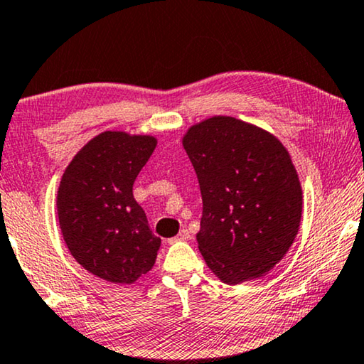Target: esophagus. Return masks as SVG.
Instances as JSON below:
<instances>
[{
	"mask_svg": "<svg viewBox=\"0 0 364 364\" xmlns=\"http://www.w3.org/2000/svg\"><path fill=\"white\" fill-rule=\"evenodd\" d=\"M189 237H191V235H189V231H188V229H181V231L178 232L176 237L168 239V242L173 244V242H178V240H188Z\"/></svg>",
	"mask_w": 364,
	"mask_h": 364,
	"instance_id": "esophagus-1",
	"label": "esophagus"
}]
</instances>
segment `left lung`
<instances>
[{"label": "left lung", "mask_w": 364, "mask_h": 364, "mask_svg": "<svg viewBox=\"0 0 364 364\" xmlns=\"http://www.w3.org/2000/svg\"><path fill=\"white\" fill-rule=\"evenodd\" d=\"M183 146L203 198L196 240L224 284L262 277L299 232L301 188L289 151L274 135L232 117L191 127Z\"/></svg>", "instance_id": "8db88e82"}]
</instances>
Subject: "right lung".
Here are the masks:
<instances>
[{"label": "right lung", "instance_id": "right-lung-1", "mask_svg": "<svg viewBox=\"0 0 364 364\" xmlns=\"http://www.w3.org/2000/svg\"><path fill=\"white\" fill-rule=\"evenodd\" d=\"M155 146L153 136L104 132L74 156L60 180L65 244L82 267L107 282L133 284L156 260L161 239L133 198V183Z\"/></svg>", "mask_w": 364, "mask_h": 364}]
</instances>
